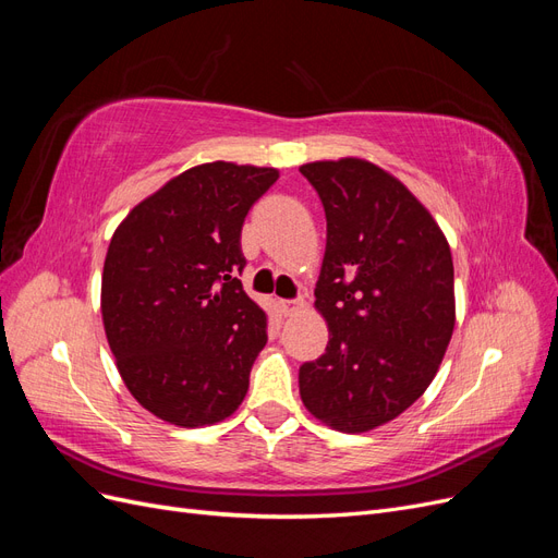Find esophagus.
Segmentation results:
<instances>
[{"label":"esophagus","mask_w":558,"mask_h":558,"mask_svg":"<svg viewBox=\"0 0 558 558\" xmlns=\"http://www.w3.org/2000/svg\"><path fill=\"white\" fill-rule=\"evenodd\" d=\"M281 310H283V314H286V316H293V314H298V312L305 310V300H302V298H295V300H283V302H281Z\"/></svg>","instance_id":"obj_1"}]
</instances>
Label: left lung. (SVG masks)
<instances>
[{"label": "left lung", "mask_w": 558, "mask_h": 558, "mask_svg": "<svg viewBox=\"0 0 558 558\" xmlns=\"http://www.w3.org/2000/svg\"><path fill=\"white\" fill-rule=\"evenodd\" d=\"M326 211L316 310L324 356L300 365L305 408L342 433L402 414L440 367L453 332V263L428 209L377 165L342 158L300 167Z\"/></svg>", "instance_id": "8db88e82"}]
</instances>
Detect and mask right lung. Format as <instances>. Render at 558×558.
Masks as SVG:
<instances>
[{
  "mask_svg": "<svg viewBox=\"0 0 558 558\" xmlns=\"http://www.w3.org/2000/svg\"><path fill=\"white\" fill-rule=\"evenodd\" d=\"M277 179L272 167L197 165L113 232L102 275L107 340L130 393L174 426L223 421L248 391L267 314L240 281L242 226Z\"/></svg>",
  "mask_w": 558,
  "mask_h": 558,
  "instance_id": "1",
  "label": "right lung"
}]
</instances>
